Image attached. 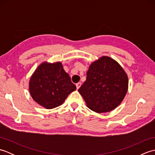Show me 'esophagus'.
<instances>
[{
	"instance_id": "obj_1",
	"label": "esophagus",
	"mask_w": 155,
	"mask_h": 155,
	"mask_svg": "<svg viewBox=\"0 0 155 155\" xmlns=\"http://www.w3.org/2000/svg\"><path fill=\"white\" fill-rule=\"evenodd\" d=\"M81 86V83H78L77 84H76V87H77V89H78Z\"/></svg>"
}]
</instances>
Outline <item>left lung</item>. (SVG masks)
<instances>
[{
  "instance_id": "left-lung-1",
  "label": "left lung",
  "mask_w": 155,
  "mask_h": 155,
  "mask_svg": "<svg viewBox=\"0 0 155 155\" xmlns=\"http://www.w3.org/2000/svg\"><path fill=\"white\" fill-rule=\"evenodd\" d=\"M87 75L78 91L91 110L107 113L122 103L128 91V78L118 62L103 56L92 62Z\"/></svg>"
}]
</instances>
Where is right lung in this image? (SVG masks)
<instances>
[{"instance_id":"1","label":"right lung","mask_w":155,"mask_h":155,"mask_svg":"<svg viewBox=\"0 0 155 155\" xmlns=\"http://www.w3.org/2000/svg\"><path fill=\"white\" fill-rule=\"evenodd\" d=\"M28 85L32 99L47 109L60 106L77 88L61 62H42L32 74Z\"/></svg>"}]
</instances>
